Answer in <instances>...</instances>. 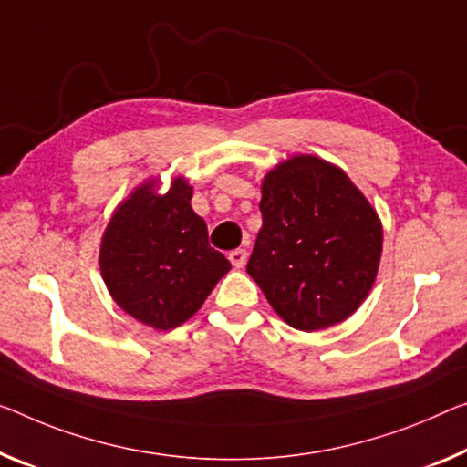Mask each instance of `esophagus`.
Returning <instances> with one entry per match:
<instances>
[{"instance_id": "esophagus-1", "label": "esophagus", "mask_w": 467, "mask_h": 467, "mask_svg": "<svg viewBox=\"0 0 467 467\" xmlns=\"http://www.w3.org/2000/svg\"><path fill=\"white\" fill-rule=\"evenodd\" d=\"M246 258H248V250L246 248H235L229 253V261H232L234 267H244L246 265Z\"/></svg>"}]
</instances>
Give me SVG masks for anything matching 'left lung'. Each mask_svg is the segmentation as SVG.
<instances>
[{
    "label": "left lung",
    "mask_w": 467,
    "mask_h": 467,
    "mask_svg": "<svg viewBox=\"0 0 467 467\" xmlns=\"http://www.w3.org/2000/svg\"><path fill=\"white\" fill-rule=\"evenodd\" d=\"M258 209L246 271L279 317L315 332L353 315L382 254V225L353 182L315 156H294L265 177Z\"/></svg>",
    "instance_id": "8db88e82"
}]
</instances>
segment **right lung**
Returning a JSON list of instances; mask_svg holds the SVG:
<instances>
[{
  "label": "right lung",
  "instance_id": "right-lung-1",
  "mask_svg": "<svg viewBox=\"0 0 467 467\" xmlns=\"http://www.w3.org/2000/svg\"><path fill=\"white\" fill-rule=\"evenodd\" d=\"M192 188L175 179L159 196L146 183L106 227L99 269L112 298L141 324L173 329L198 311L232 263L209 244L192 211Z\"/></svg>",
  "mask_w": 467,
  "mask_h": 467
}]
</instances>
